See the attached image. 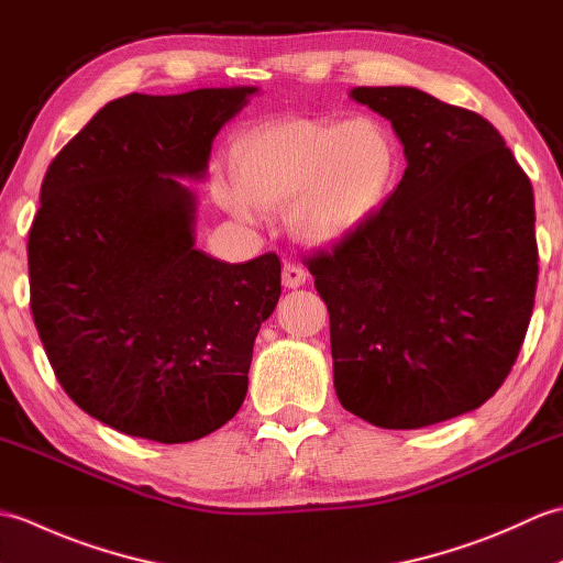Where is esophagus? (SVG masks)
<instances>
[{"mask_svg":"<svg viewBox=\"0 0 563 563\" xmlns=\"http://www.w3.org/2000/svg\"><path fill=\"white\" fill-rule=\"evenodd\" d=\"M305 283H307V271L302 266H297V263L285 261L283 263V285H285V288L295 290V288H302Z\"/></svg>","mask_w":563,"mask_h":563,"instance_id":"34e87169","label":"esophagus"}]
</instances>
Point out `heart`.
I'll use <instances>...</instances> for the list:
<instances>
[{
  "label": "heart",
  "mask_w": 563,
  "mask_h": 563,
  "mask_svg": "<svg viewBox=\"0 0 563 563\" xmlns=\"http://www.w3.org/2000/svg\"><path fill=\"white\" fill-rule=\"evenodd\" d=\"M399 172V147L375 118H290L249 130L232 152L234 186L214 181L220 206L242 220L288 208L290 230L309 244L355 232Z\"/></svg>",
  "instance_id": "1"
}]
</instances>
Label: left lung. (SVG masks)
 Listing matches in <instances>:
<instances>
[{
  "label": "left lung",
  "instance_id": "1",
  "mask_svg": "<svg viewBox=\"0 0 563 563\" xmlns=\"http://www.w3.org/2000/svg\"><path fill=\"white\" fill-rule=\"evenodd\" d=\"M351 99L391 121L406 172L355 232L307 258L333 387L373 426H433L479 409L516 365L540 271L532 184L479 113L413 87Z\"/></svg>",
  "mask_w": 563,
  "mask_h": 563
}]
</instances>
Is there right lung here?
<instances>
[{
  "label": "right lung",
  "mask_w": 563,
  "mask_h": 563,
  "mask_svg": "<svg viewBox=\"0 0 563 563\" xmlns=\"http://www.w3.org/2000/svg\"><path fill=\"white\" fill-rule=\"evenodd\" d=\"M256 87L128 93L59 150L29 232L31 314L67 397L125 435L190 442L249 387L254 341L280 297V258L196 249L212 140Z\"/></svg>",
  "instance_id": "obj_1"
}]
</instances>
